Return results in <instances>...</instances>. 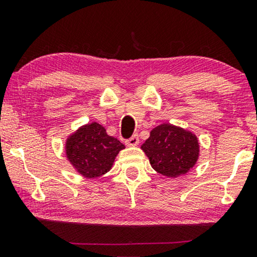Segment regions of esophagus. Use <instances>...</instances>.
<instances>
[{
	"mask_svg": "<svg viewBox=\"0 0 257 257\" xmlns=\"http://www.w3.org/2000/svg\"><path fill=\"white\" fill-rule=\"evenodd\" d=\"M139 144V137L138 135H135L132 136L131 138H130L127 142H126V145L127 146H137Z\"/></svg>",
	"mask_w": 257,
	"mask_h": 257,
	"instance_id": "esophagus-1",
	"label": "esophagus"
}]
</instances>
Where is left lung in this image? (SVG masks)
<instances>
[{
    "label": "left lung",
    "mask_w": 257,
    "mask_h": 257,
    "mask_svg": "<svg viewBox=\"0 0 257 257\" xmlns=\"http://www.w3.org/2000/svg\"><path fill=\"white\" fill-rule=\"evenodd\" d=\"M142 150L154 171L172 179L187 174L200 157L195 133L167 122L151 130Z\"/></svg>",
    "instance_id": "1"
}]
</instances>
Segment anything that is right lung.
<instances>
[{"mask_svg": "<svg viewBox=\"0 0 257 257\" xmlns=\"http://www.w3.org/2000/svg\"><path fill=\"white\" fill-rule=\"evenodd\" d=\"M125 146L114 137L108 136L106 128L92 121L70 133L65 140L66 159L83 178L94 179L107 173L114 159Z\"/></svg>", "mask_w": 257, "mask_h": 257, "instance_id": "right-lung-1", "label": "right lung"}]
</instances>
